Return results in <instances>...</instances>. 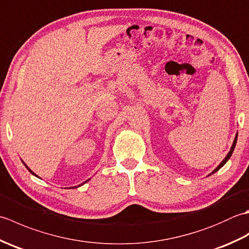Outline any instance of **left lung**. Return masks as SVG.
<instances>
[{
	"label": "left lung",
	"instance_id": "obj_1",
	"mask_svg": "<svg viewBox=\"0 0 249 249\" xmlns=\"http://www.w3.org/2000/svg\"><path fill=\"white\" fill-rule=\"evenodd\" d=\"M236 140H237V134H236V136H235V138H234V141H233V144H232V146H231V149H230V151H229V153H228V155H227V156L225 157V160H224L223 161H221V162L219 163V165L217 166V168H216V169H214V170H213V172H212V173H211V174H213V173H215L216 171H218V170H219V169H220L221 167H223V166L225 165V163H226L227 161H228V160H229V158L231 157V155H232V153H233V151H234V147H235V144H236ZM211 174H210V176H211Z\"/></svg>",
	"mask_w": 249,
	"mask_h": 249
}]
</instances>
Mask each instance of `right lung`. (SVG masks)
<instances>
[{"mask_svg":"<svg viewBox=\"0 0 249 249\" xmlns=\"http://www.w3.org/2000/svg\"><path fill=\"white\" fill-rule=\"evenodd\" d=\"M23 163H24V162H23ZM24 166H25V167H26V168H28V170H29V171H30V172H31V173H32V174H34V176H35V177H37V176H36V174H35V173H34V172H33V171H32V170H31V169H30V168H29V167H28V166H26V165H25V163H24ZM88 181H89V179H88ZM88 181H86V182H84V183H87V182H88ZM84 183H83V184H84ZM76 187H77V186H76ZM71 188H73V187H71Z\"/></svg>","mask_w":249,"mask_h":249,"instance_id":"obj_1","label":"right lung"}]
</instances>
